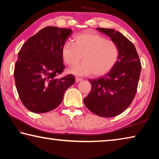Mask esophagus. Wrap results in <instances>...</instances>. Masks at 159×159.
<instances>
[{"label": "esophagus", "mask_w": 159, "mask_h": 159, "mask_svg": "<svg viewBox=\"0 0 159 159\" xmlns=\"http://www.w3.org/2000/svg\"><path fill=\"white\" fill-rule=\"evenodd\" d=\"M83 79H80V78H76V83H79L80 81H81Z\"/></svg>", "instance_id": "34e87169"}]
</instances>
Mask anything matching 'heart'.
Returning <instances> with one entry per match:
<instances>
[{"label":"heart","instance_id":"obj_1","mask_svg":"<svg viewBox=\"0 0 159 159\" xmlns=\"http://www.w3.org/2000/svg\"><path fill=\"white\" fill-rule=\"evenodd\" d=\"M119 48L115 42L94 32L77 35L74 43H66L61 48L62 60L69 66L76 65L68 69V73L76 76H86L94 73L102 76L111 71L119 57Z\"/></svg>","mask_w":159,"mask_h":159}]
</instances>
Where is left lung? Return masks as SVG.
<instances>
[{
  "instance_id": "8db88e82",
  "label": "left lung",
  "mask_w": 159,
  "mask_h": 159,
  "mask_svg": "<svg viewBox=\"0 0 159 159\" xmlns=\"http://www.w3.org/2000/svg\"><path fill=\"white\" fill-rule=\"evenodd\" d=\"M111 38L119 48V57L108 73L90 80V93L84 99L86 107L99 116L114 117L130 105L138 89L141 62L134 45L120 32L97 28Z\"/></svg>"
}]
</instances>
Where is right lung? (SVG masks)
<instances>
[{
  "instance_id": "right-lung-1",
  "label": "right lung",
  "mask_w": 159,
  "mask_h": 159,
  "mask_svg": "<svg viewBox=\"0 0 159 159\" xmlns=\"http://www.w3.org/2000/svg\"><path fill=\"white\" fill-rule=\"evenodd\" d=\"M72 30L46 26L23 44L14 70L19 97L26 109L45 113L60 105L64 94L75 83L71 74L60 79L64 71L61 51Z\"/></svg>"
}]
</instances>
